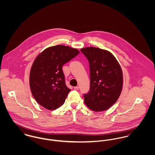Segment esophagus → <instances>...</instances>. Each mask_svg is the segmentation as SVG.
<instances>
[{
	"instance_id": "obj_1",
	"label": "esophagus",
	"mask_w": 155,
	"mask_h": 155,
	"mask_svg": "<svg viewBox=\"0 0 155 155\" xmlns=\"http://www.w3.org/2000/svg\"><path fill=\"white\" fill-rule=\"evenodd\" d=\"M79 89V87H74V89H75V90H78Z\"/></svg>"
}]
</instances>
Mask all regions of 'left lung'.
<instances>
[{
    "instance_id": "8db88e82",
    "label": "left lung",
    "mask_w": 155,
    "mask_h": 155,
    "mask_svg": "<svg viewBox=\"0 0 155 155\" xmlns=\"http://www.w3.org/2000/svg\"><path fill=\"white\" fill-rule=\"evenodd\" d=\"M81 51L88 60L90 70V89L84 95L85 103L94 111L106 110L116 102L121 94V67L107 50L86 47Z\"/></svg>"
}]
</instances>
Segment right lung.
<instances>
[{"instance_id": "add662e5", "label": "right lung", "mask_w": 155, "mask_h": 155, "mask_svg": "<svg viewBox=\"0 0 155 155\" xmlns=\"http://www.w3.org/2000/svg\"><path fill=\"white\" fill-rule=\"evenodd\" d=\"M79 52L59 45L47 48L36 57L30 69L29 84L39 104L53 110L64 104L71 89L66 85L62 66Z\"/></svg>"}]
</instances>
